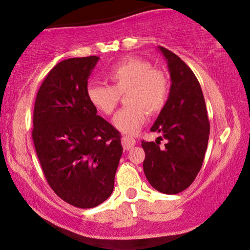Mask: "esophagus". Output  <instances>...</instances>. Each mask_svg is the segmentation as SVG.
I'll return each instance as SVG.
<instances>
[{
    "instance_id": "esophagus-1",
    "label": "esophagus",
    "mask_w": 250,
    "mask_h": 250,
    "mask_svg": "<svg viewBox=\"0 0 250 250\" xmlns=\"http://www.w3.org/2000/svg\"><path fill=\"white\" fill-rule=\"evenodd\" d=\"M122 146H124V148L125 150L131 149L136 146V139H133V138H130V137H124L122 138Z\"/></svg>"
}]
</instances>
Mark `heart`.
<instances>
[{
	"label": "heart",
	"instance_id": "obj_1",
	"mask_svg": "<svg viewBox=\"0 0 250 250\" xmlns=\"http://www.w3.org/2000/svg\"><path fill=\"white\" fill-rule=\"evenodd\" d=\"M106 79L111 85L91 83L86 89L90 104L105 116L116 110L125 93L128 106L113 118L114 128L125 134H136L146 120V112L157 114L167 104L170 84L161 70L139 58H126L114 64Z\"/></svg>",
	"mask_w": 250,
	"mask_h": 250
}]
</instances>
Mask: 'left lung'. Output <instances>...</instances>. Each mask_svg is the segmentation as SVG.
I'll list each match as a JSON object with an SVG mask.
<instances>
[{
  "label": "left lung",
  "mask_w": 250,
  "mask_h": 250,
  "mask_svg": "<svg viewBox=\"0 0 250 250\" xmlns=\"http://www.w3.org/2000/svg\"><path fill=\"white\" fill-rule=\"evenodd\" d=\"M167 61L171 86L167 104L151 131L167 144L142 141L144 171L149 184L162 193L176 195L192 184L203 166L210 125L203 90L191 69L171 51L158 46Z\"/></svg>",
  "instance_id": "left-lung-1"
}]
</instances>
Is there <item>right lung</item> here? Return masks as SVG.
<instances>
[{"label":"right lung","mask_w":250,"mask_h":250,"mask_svg":"<svg viewBox=\"0 0 250 250\" xmlns=\"http://www.w3.org/2000/svg\"><path fill=\"white\" fill-rule=\"evenodd\" d=\"M99 57L58 63L38 91L32 138L43 173L57 195L78 208L97 207L113 191L122 154L120 133L86 97Z\"/></svg>","instance_id":"obj_1"}]
</instances>
